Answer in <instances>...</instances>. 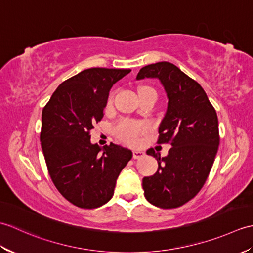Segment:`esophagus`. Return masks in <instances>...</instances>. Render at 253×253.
I'll use <instances>...</instances> for the list:
<instances>
[{
	"mask_svg": "<svg viewBox=\"0 0 253 253\" xmlns=\"http://www.w3.org/2000/svg\"><path fill=\"white\" fill-rule=\"evenodd\" d=\"M144 157V152L140 151V150H135V151L132 152V158L133 159H140Z\"/></svg>",
	"mask_w": 253,
	"mask_h": 253,
	"instance_id": "1",
	"label": "esophagus"
}]
</instances>
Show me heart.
Instances as JSON below:
<instances>
[{"label": "heart", "mask_w": 253, "mask_h": 253, "mask_svg": "<svg viewBox=\"0 0 253 253\" xmlns=\"http://www.w3.org/2000/svg\"><path fill=\"white\" fill-rule=\"evenodd\" d=\"M143 91H154V90L149 87H142L139 89V93L143 92ZM112 100H113V94L109 96L107 103L110 104ZM143 129L144 128L140 123H135L130 121H121L115 127V132L117 137L120 138L122 141L129 144H133L136 143L139 135L143 131Z\"/></svg>", "instance_id": "b5f03b06"}]
</instances>
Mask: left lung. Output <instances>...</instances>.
<instances>
[{
    "label": "left lung",
    "mask_w": 253,
    "mask_h": 253,
    "mask_svg": "<svg viewBox=\"0 0 253 253\" xmlns=\"http://www.w3.org/2000/svg\"><path fill=\"white\" fill-rule=\"evenodd\" d=\"M158 78L168 94V111L159 127L158 143H169V154L157 158V173L142 179L144 197L162 209L178 208L201 190L219 144L216 111L206 91L174 64L159 62L142 67L137 79Z\"/></svg>",
    "instance_id": "8db88e82"
}]
</instances>
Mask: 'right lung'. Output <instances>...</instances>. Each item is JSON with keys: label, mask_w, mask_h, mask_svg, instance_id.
<instances>
[{"label": "right lung", "mask_w": 253, "mask_h": 253, "mask_svg": "<svg viewBox=\"0 0 253 253\" xmlns=\"http://www.w3.org/2000/svg\"><path fill=\"white\" fill-rule=\"evenodd\" d=\"M130 69L88 68L58 85L42 111L40 140L47 170L61 195L74 206L94 209L114 195L116 179L132 158L111 142H90L103 118L109 92Z\"/></svg>", "instance_id": "right-lung-1"}]
</instances>
